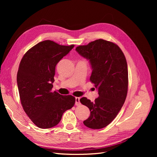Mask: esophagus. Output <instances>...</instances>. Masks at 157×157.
<instances>
[{
	"label": "esophagus",
	"mask_w": 157,
	"mask_h": 157,
	"mask_svg": "<svg viewBox=\"0 0 157 157\" xmlns=\"http://www.w3.org/2000/svg\"><path fill=\"white\" fill-rule=\"evenodd\" d=\"M79 100H80V98L79 97H76L75 98V101H75V105H79L81 104Z\"/></svg>",
	"instance_id": "obj_1"
}]
</instances>
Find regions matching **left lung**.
Wrapping results in <instances>:
<instances>
[{
	"mask_svg": "<svg viewBox=\"0 0 157 157\" xmlns=\"http://www.w3.org/2000/svg\"><path fill=\"white\" fill-rule=\"evenodd\" d=\"M76 50L89 60L92 69L90 80L98 94L94 102L86 97L80 99L90 111L83 123L92 129L104 128L116 118L126 99L128 68L125 56L118 45L103 39L78 46Z\"/></svg>",
	"mask_w": 157,
	"mask_h": 157,
	"instance_id": "1",
	"label": "left lung"
}]
</instances>
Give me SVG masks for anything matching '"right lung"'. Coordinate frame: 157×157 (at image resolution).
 <instances>
[{"label": "right lung", "mask_w": 157, "mask_h": 157, "mask_svg": "<svg viewBox=\"0 0 157 157\" xmlns=\"http://www.w3.org/2000/svg\"><path fill=\"white\" fill-rule=\"evenodd\" d=\"M74 46L44 40L30 48L20 62L17 85L21 103L32 121L40 128L59 124L63 113L75 104L74 97L52 91L56 65Z\"/></svg>", "instance_id": "1"}]
</instances>
